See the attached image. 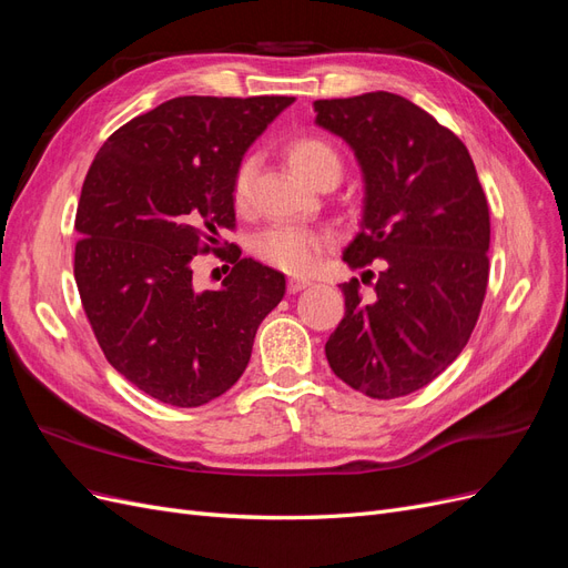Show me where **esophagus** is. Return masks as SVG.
Listing matches in <instances>:
<instances>
[{
  "label": "esophagus",
  "instance_id": "esophagus-1",
  "mask_svg": "<svg viewBox=\"0 0 568 568\" xmlns=\"http://www.w3.org/2000/svg\"><path fill=\"white\" fill-rule=\"evenodd\" d=\"M307 286H311V280H298V277L288 280V291H291V294H298V291H303Z\"/></svg>",
  "mask_w": 568,
  "mask_h": 568
}]
</instances>
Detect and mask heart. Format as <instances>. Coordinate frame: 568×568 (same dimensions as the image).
<instances>
[{
  "label": "heart",
  "mask_w": 568,
  "mask_h": 568,
  "mask_svg": "<svg viewBox=\"0 0 568 568\" xmlns=\"http://www.w3.org/2000/svg\"><path fill=\"white\" fill-rule=\"evenodd\" d=\"M286 159L291 168L296 170L301 178L307 182H315L324 173H341V159L336 149L320 140V136L303 134L291 140L286 144ZM253 170L255 161L244 159L234 170V180H232V199L236 209H244L251 196V182H253ZM322 251L320 236L307 232L296 225H274L267 227L255 236L253 242V253L261 257L263 263L284 270L288 274H305L307 270H313L317 263Z\"/></svg>",
  "instance_id": "heart-1"
}]
</instances>
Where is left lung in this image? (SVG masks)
Here are the masks:
<instances>
[{"mask_svg": "<svg viewBox=\"0 0 568 568\" xmlns=\"http://www.w3.org/2000/svg\"><path fill=\"white\" fill-rule=\"evenodd\" d=\"M315 123L346 142L363 170L359 232L343 261L346 315L324 346L341 382L376 400L432 384L467 346L488 286L490 215L459 136L405 97L367 92L315 101Z\"/></svg>", "mask_w": 568, "mask_h": 568, "instance_id": "left-lung-1", "label": "left lung"}]
</instances>
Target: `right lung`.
Listing matches in <instances>:
<instances>
[{
  "label": "right lung",
  "mask_w": 568,
  "mask_h": 568,
  "mask_svg": "<svg viewBox=\"0 0 568 568\" xmlns=\"http://www.w3.org/2000/svg\"><path fill=\"white\" fill-rule=\"evenodd\" d=\"M294 97H178L118 128L84 178L75 282L101 351L151 398L199 407L244 374L284 274L230 246L220 288L192 282L196 253L234 230L232 180Z\"/></svg>",
  "instance_id": "add662e5"
}]
</instances>
